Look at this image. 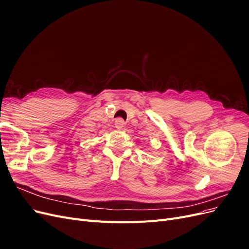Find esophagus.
<instances>
[{"label":"esophagus","mask_w":249,"mask_h":249,"mask_svg":"<svg viewBox=\"0 0 249 249\" xmlns=\"http://www.w3.org/2000/svg\"><path fill=\"white\" fill-rule=\"evenodd\" d=\"M115 127L116 129H118V130H120V129H123V127L124 126V122L123 119H120V118H117L116 120H115Z\"/></svg>","instance_id":"1"}]
</instances>
